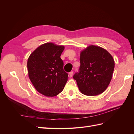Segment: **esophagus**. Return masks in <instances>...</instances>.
Listing matches in <instances>:
<instances>
[{
	"label": "esophagus",
	"mask_w": 134,
	"mask_h": 134,
	"mask_svg": "<svg viewBox=\"0 0 134 134\" xmlns=\"http://www.w3.org/2000/svg\"><path fill=\"white\" fill-rule=\"evenodd\" d=\"M72 75H73V71H70L69 72V76H70V77H72Z\"/></svg>",
	"instance_id": "1"
}]
</instances>
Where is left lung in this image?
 Returning <instances> with one entry per match:
<instances>
[{"label":"left lung","instance_id":"left-lung-1","mask_svg":"<svg viewBox=\"0 0 134 134\" xmlns=\"http://www.w3.org/2000/svg\"><path fill=\"white\" fill-rule=\"evenodd\" d=\"M79 72L74 74L79 91L82 94L94 96L104 92L112 78L115 62L104 48L90 45L81 51Z\"/></svg>","mask_w":134,"mask_h":134}]
</instances>
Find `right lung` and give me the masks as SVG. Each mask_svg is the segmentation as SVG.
Here are the masks:
<instances>
[{"mask_svg": "<svg viewBox=\"0 0 134 134\" xmlns=\"http://www.w3.org/2000/svg\"><path fill=\"white\" fill-rule=\"evenodd\" d=\"M64 46L47 42L32 52L27 60L29 78L41 94L48 97L58 95L64 90L68 74L63 69L60 56Z\"/></svg>", "mask_w": 134, "mask_h": 134, "instance_id": "obj_1", "label": "right lung"}]
</instances>
